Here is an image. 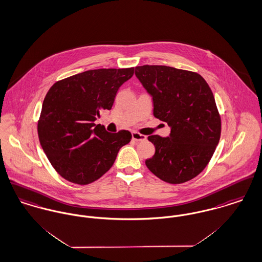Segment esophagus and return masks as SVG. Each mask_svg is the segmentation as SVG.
I'll return each instance as SVG.
<instances>
[{
  "instance_id": "34e87169",
  "label": "esophagus",
  "mask_w": 262,
  "mask_h": 262,
  "mask_svg": "<svg viewBox=\"0 0 262 262\" xmlns=\"http://www.w3.org/2000/svg\"><path fill=\"white\" fill-rule=\"evenodd\" d=\"M132 139L136 142H139V141H145L146 140V136H144L142 134L138 133V132H133L132 133Z\"/></svg>"
}]
</instances>
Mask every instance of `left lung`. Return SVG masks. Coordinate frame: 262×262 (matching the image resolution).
<instances>
[{"instance_id": "obj_1", "label": "left lung", "mask_w": 262, "mask_h": 262, "mask_svg": "<svg viewBox=\"0 0 262 262\" xmlns=\"http://www.w3.org/2000/svg\"><path fill=\"white\" fill-rule=\"evenodd\" d=\"M135 75L152 96L154 116L171 127L168 137H148L155 154L146 166L167 183L189 181L207 166L220 139L221 118L210 87L198 73L168 66H138Z\"/></svg>"}]
</instances>
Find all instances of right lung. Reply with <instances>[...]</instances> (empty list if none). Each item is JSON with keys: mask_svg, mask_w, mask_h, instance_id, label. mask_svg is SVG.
<instances>
[{"mask_svg": "<svg viewBox=\"0 0 262 262\" xmlns=\"http://www.w3.org/2000/svg\"><path fill=\"white\" fill-rule=\"evenodd\" d=\"M133 74L134 68L89 70L56 82L48 91L38 135L50 163L64 179L80 185L94 182L131 141L129 131L109 133L94 121L102 110H111L118 89Z\"/></svg>", "mask_w": 262, "mask_h": 262, "instance_id": "add662e5", "label": "right lung"}]
</instances>
